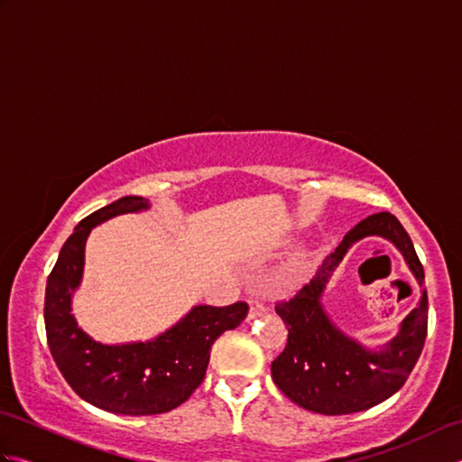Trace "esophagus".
<instances>
[{"label": "esophagus", "instance_id": "34e87169", "mask_svg": "<svg viewBox=\"0 0 462 462\" xmlns=\"http://www.w3.org/2000/svg\"><path fill=\"white\" fill-rule=\"evenodd\" d=\"M248 303H250V313H248V318H250V319H256V318L263 316V313L268 311L266 303H263V301H262V300H258V298H250V300H248Z\"/></svg>", "mask_w": 462, "mask_h": 462}]
</instances>
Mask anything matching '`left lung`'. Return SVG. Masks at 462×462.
<instances>
[{
	"label": "left lung",
	"mask_w": 462,
	"mask_h": 462,
	"mask_svg": "<svg viewBox=\"0 0 462 462\" xmlns=\"http://www.w3.org/2000/svg\"><path fill=\"white\" fill-rule=\"evenodd\" d=\"M365 236L393 242L420 286L425 282L423 263L403 226L391 212H377L353 226L306 286L290 300L276 303V313L288 326V341L272 361V379L290 401L313 413L349 415L385 401L403 387L425 346L429 318L425 290L397 336L379 351L365 349L347 337L323 311L321 293L331 272L353 244Z\"/></svg>",
	"instance_id": "obj_1"
}]
</instances>
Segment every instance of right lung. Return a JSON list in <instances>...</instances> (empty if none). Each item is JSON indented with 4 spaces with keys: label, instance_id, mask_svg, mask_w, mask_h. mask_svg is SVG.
Listing matches in <instances>:
<instances>
[{
    "label": "right lung",
    "instance_id": "right-lung-1",
    "mask_svg": "<svg viewBox=\"0 0 462 462\" xmlns=\"http://www.w3.org/2000/svg\"><path fill=\"white\" fill-rule=\"evenodd\" d=\"M149 208L143 196H123L87 216L67 238L45 288V331L65 381L87 403L116 415H159L182 405L200 385L212 343L238 328L248 303L196 306L151 341L103 346L77 326L71 296L83 276L85 242L97 224Z\"/></svg>",
    "mask_w": 462,
    "mask_h": 462
}]
</instances>
